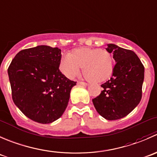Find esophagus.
Here are the masks:
<instances>
[{
	"label": "esophagus",
	"instance_id": "esophagus-1",
	"mask_svg": "<svg viewBox=\"0 0 157 157\" xmlns=\"http://www.w3.org/2000/svg\"><path fill=\"white\" fill-rule=\"evenodd\" d=\"M77 84L80 85H83V86H87V85H88V84H87L86 82H77Z\"/></svg>",
	"mask_w": 157,
	"mask_h": 157
}]
</instances>
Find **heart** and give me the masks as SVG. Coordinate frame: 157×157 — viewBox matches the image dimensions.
<instances>
[{
    "instance_id": "obj_1",
    "label": "heart",
    "mask_w": 157,
    "mask_h": 157,
    "mask_svg": "<svg viewBox=\"0 0 157 157\" xmlns=\"http://www.w3.org/2000/svg\"><path fill=\"white\" fill-rule=\"evenodd\" d=\"M82 67L84 76L93 82L106 80L114 70V59L105 49H75L60 61V71L69 78H74Z\"/></svg>"
}]
</instances>
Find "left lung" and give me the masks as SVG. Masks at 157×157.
<instances>
[{"label": "left lung", "instance_id": "8db88e82", "mask_svg": "<svg viewBox=\"0 0 157 157\" xmlns=\"http://www.w3.org/2000/svg\"><path fill=\"white\" fill-rule=\"evenodd\" d=\"M106 50L115 60L111 78L92 102L101 116L108 121L118 120L128 115L138 105L142 97L144 67L134 52L108 44Z\"/></svg>", "mask_w": 157, "mask_h": 157}]
</instances>
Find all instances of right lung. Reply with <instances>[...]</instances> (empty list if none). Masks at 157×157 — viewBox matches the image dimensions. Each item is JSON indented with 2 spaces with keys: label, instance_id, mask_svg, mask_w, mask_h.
I'll return each mask as SVG.
<instances>
[{
  "label": "right lung",
  "instance_id": "add662e5",
  "mask_svg": "<svg viewBox=\"0 0 157 157\" xmlns=\"http://www.w3.org/2000/svg\"><path fill=\"white\" fill-rule=\"evenodd\" d=\"M61 49L37 46L21 50L8 68L12 98L23 114L40 124L59 118L76 82L60 72Z\"/></svg>",
  "mask_w": 157,
  "mask_h": 157
}]
</instances>
